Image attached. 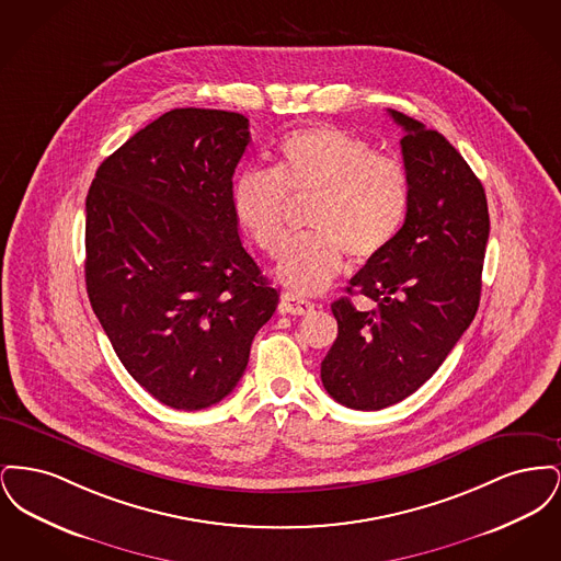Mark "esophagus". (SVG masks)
I'll list each match as a JSON object with an SVG mask.
<instances>
[{
	"label": "esophagus",
	"mask_w": 561,
	"mask_h": 561,
	"mask_svg": "<svg viewBox=\"0 0 561 561\" xmlns=\"http://www.w3.org/2000/svg\"><path fill=\"white\" fill-rule=\"evenodd\" d=\"M316 309V305L311 300L298 298L294 294H282V311L290 313V316H309Z\"/></svg>",
	"instance_id": "34e87169"
}]
</instances>
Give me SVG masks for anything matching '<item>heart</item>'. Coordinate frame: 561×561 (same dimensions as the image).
Instances as JSON below:
<instances>
[{"label": "heart", "mask_w": 561, "mask_h": 561, "mask_svg": "<svg viewBox=\"0 0 561 561\" xmlns=\"http://www.w3.org/2000/svg\"><path fill=\"white\" fill-rule=\"evenodd\" d=\"M288 197H313L307 213L311 236L284 245L275 275L293 293L318 294L343 271V254L368 265L398 240L410 208V174L400 158L320 124L282 138L273 172L248 168L233 181V214L271 256L286 236Z\"/></svg>", "instance_id": "heart-1"}]
</instances>
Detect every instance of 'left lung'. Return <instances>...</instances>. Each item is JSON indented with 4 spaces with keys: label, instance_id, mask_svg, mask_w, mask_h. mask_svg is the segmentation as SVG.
I'll use <instances>...</instances> for the list:
<instances>
[{
    "label": "left lung",
    "instance_id": "obj_1",
    "mask_svg": "<svg viewBox=\"0 0 561 561\" xmlns=\"http://www.w3.org/2000/svg\"><path fill=\"white\" fill-rule=\"evenodd\" d=\"M389 115L405 133L410 208L393 245L348 282L374 309L332 302L339 336L321 362L325 391L353 410L393 405L437 373L478 313L490 233L480 179L446 136Z\"/></svg>",
    "mask_w": 561,
    "mask_h": 561
}]
</instances>
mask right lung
<instances>
[{"label":"right lung","mask_w":561,"mask_h":561,"mask_svg":"<svg viewBox=\"0 0 561 561\" xmlns=\"http://www.w3.org/2000/svg\"><path fill=\"white\" fill-rule=\"evenodd\" d=\"M248 119L172 108L96 170L85 197V288L134 380L163 405L225 400L279 294L241 245L233 172Z\"/></svg>","instance_id":"1"}]
</instances>
